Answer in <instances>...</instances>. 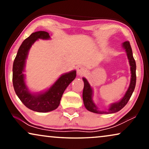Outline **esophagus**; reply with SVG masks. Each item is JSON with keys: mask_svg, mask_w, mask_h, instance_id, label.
<instances>
[{"mask_svg": "<svg viewBox=\"0 0 149 149\" xmlns=\"http://www.w3.org/2000/svg\"><path fill=\"white\" fill-rule=\"evenodd\" d=\"M85 71H86V69H85V67L83 66H79L77 68V74L79 76H82L85 73Z\"/></svg>", "mask_w": 149, "mask_h": 149, "instance_id": "obj_1", "label": "esophagus"}]
</instances>
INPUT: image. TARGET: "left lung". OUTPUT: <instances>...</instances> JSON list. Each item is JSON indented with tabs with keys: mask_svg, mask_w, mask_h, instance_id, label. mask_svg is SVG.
<instances>
[{
	"mask_svg": "<svg viewBox=\"0 0 149 149\" xmlns=\"http://www.w3.org/2000/svg\"><path fill=\"white\" fill-rule=\"evenodd\" d=\"M124 49L125 50L126 54H127V58L129 60L130 65V70H131V80H130V86L128 87L125 94L122 97L121 100H119L117 102H115L111 104L109 109L107 111H100L93 101V89L90 86L88 81L85 78L83 77V80L84 82V87H83V103L85 108L89 111L92 112L94 113L97 114H110L117 113L121 110L127 104V103L129 101V100L131 97L132 93L134 92V89L136 86V62L133 57L132 54V50L131 45H130L129 41L124 42L122 45Z\"/></svg>",
	"mask_w": 149,
	"mask_h": 149,
	"instance_id": "obj_1",
	"label": "left lung"
}]
</instances>
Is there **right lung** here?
<instances>
[{
    "label": "right lung",
    "mask_w": 149,
    "mask_h": 149,
    "mask_svg": "<svg viewBox=\"0 0 149 149\" xmlns=\"http://www.w3.org/2000/svg\"><path fill=\"white\" fill-rule=\"evenodd\" d=\"M39 38L49 39V34L45 31L33 32L19 47L13 65V85L15 93L26 107L38 113H47L59 107L65 89L75 79L77 72L72 70L62 74L49 89L44 92H30L25 83L24 67L30 47Z\"/></svg>",
    "instance_id": "right-lung-1"
}]
</instances>
